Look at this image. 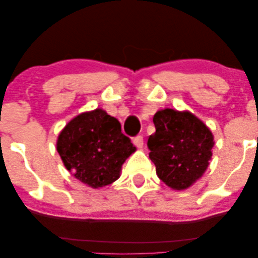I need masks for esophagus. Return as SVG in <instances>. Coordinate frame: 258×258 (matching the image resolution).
<instances>
[{
    "mask_svg": "<svg viewBox=\"0 0 258 258\" xmlns=\"http://www.w3.org/2000/svg\"><path fill=\"white\" fill-rule=\"evenodd\" d=\"M134 144H135V146L137 147V148H142L143 147V144H144V141H143V136H141V135H139V136H136L135 139H134Z\"/></svg>",
    "mask_w": 258,
    "mask_h": 258,
    "instance_id": "34e87169",
    "label": "esophagus"
}]
</instances>
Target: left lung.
<instances>
[{
  "mask_svg": "<svg viewBox=\"0 0 258 258\" xmlns=\"http://www.w3.org/2000/svg\"><path fill=\"white\" fill-rule=\"evenodd\" d=\"M156 132L149 136V157L162 182L184 190L202 177L213 156L214 136L189 111L163 109L154 115Z\"/></svg>",
  "mask_w": 258,
  "mask_h": 258,
  "instance_id": "8db88e82",
  "label": "left lung"
}]
</instances>
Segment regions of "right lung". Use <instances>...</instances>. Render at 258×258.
Instances as JSON below:
<instances>
[{"instance_id": "right-lung-1", "label": "right lung", "mask_w": 258, "mask_h": 258, "mask_svg": "<svg viewBox=\"0 0 258 258\" xmlns=\"http://www.w3.org/2000/svg\"><path fill=\"white\" fill-rule=\"evenodd\" d=\"M56 146L66 168L91 188L115 182L122 164L136 150L122 134L121 123L102 109L73 118L58 135Z\"/></svg>"}]
</instances>
